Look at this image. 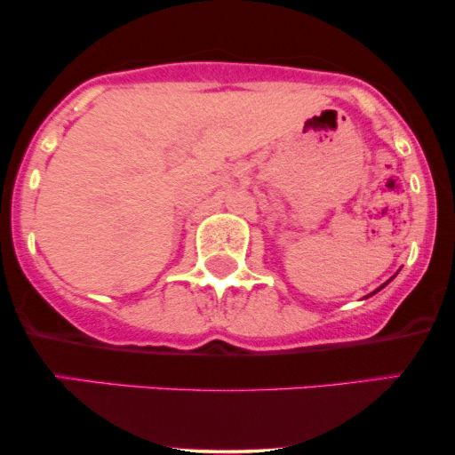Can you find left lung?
Wrapping results in <instances>:
<instances>
[{
    "label": "left lung",
    "instance_id": "8db88e82",
    "mask_svg": "<svg viewBox=\"0 0 455 455\" xmlns=\"http://www.w3.org/2000/svg\"><path fill=\"white\" fill-rule=\"evenodd\" d=\"M391 280H394V278H391ZM391 280H387V282H385V284H383V286H379V289H377V291H372V293H370V295H374V293H379V291H380V289H385V286H387V284H389V282H391ZM370 295H368V297H370Z\"/></svg>",
    "mask_w": 455,
    "mask_h": 455
}]
</instances>
